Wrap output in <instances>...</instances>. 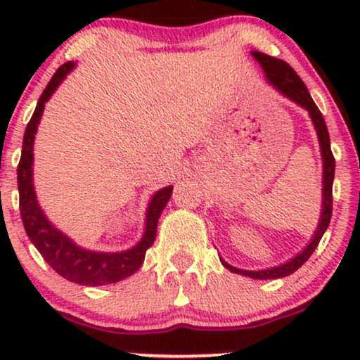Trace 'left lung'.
Returning <instances> with one entry per match:
<instances>
[{
	"label": "left lung",
	"mask_w": 360,
	"mask_h": 360,
	"mask_svg": "<svg viewBox=\"0 0 360 360\" xmlns=\"http://www.w3.org/2000/svg\"><path fill=\"white\" fill-rule=\"evenodd\" d=\"M252 57L259 62V65L262 68L264 77H266L267 84L272 86L278 93L283 94L284 98L291 100L292 103L300 106V108L307 110L309 118H311L313 127L316 130L318 143H320V154H321V164H323V172H321V208H320V218H318L316 230L313 232V237L309 238V242L303 247V250L298 252L295 257H291L286 262L279 264L274 267H266V269H255V271H247V269H238L233 267L232 264L221 260L223 266L226 267L230 272L235 274L245 276L250 279H279L286 278V276L292 274L295 271H298L301 266L309 259V255L315 252L318 247V242L321 240L323 233L328 229L330 218H332V186H333V176H335V159H333L332 150H330V135L326 130V123L323 120V115L320 113L315 101L309 96L308 88L304 86V82L300 79V76L292 71L291 65H288L286 62L276 59V57L266 56V53L252 51Z\"/></svg>",
	"instance_id": "1"
}]
</instances>
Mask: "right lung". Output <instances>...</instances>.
<instances>
[{"instance_id": "add662e5", "label": "right lung", "mask_w": 360, "mask_h": 360, "mask_svg": "<svg viewBox=\"0 0 360 360\" xmlns=\"http://www.w3.org/2000/svg\"><path fill=\"white\" fill-rule=\"evenodd\" d=\"M76 68V62H65L53 74L47 88L40 96L34 117L28 122L23 135L22 159L18 164V193H20V213L25 232L35 249L45 259V262L52 267L62 278L81 286H106V284L118 283V281L130 278L142 266L146 259V252L155 240L157 223L160 213L171 200L172 186L159 189L152 194L146 210L143 220V233L134 247L117 252L91 250L81 247L72 240L69 235L57 229L37 200L34 184V143L39 130L40 118L44 115L45 103L59 88L60 82L68 77V74Z\"/></svg>"}]
</instances>
